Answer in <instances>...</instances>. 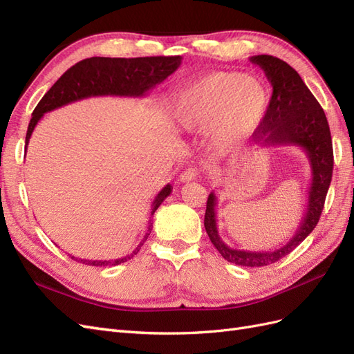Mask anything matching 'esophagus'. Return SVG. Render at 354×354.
<instances>
[{
  "mask_svg": "<svg viewBox=\"0 0 354 354\" xmlns=\"http://www.w3.org/2000/svg\"><path fill=\"white\" fill-rule=\"evenodd\" d=\"M198 169L196 168H187L185 169L183 173L180 174L178 177V181H181V183H186V181H190V180H195L198 177Z\"/></svg>",
  "mask_w": 354,
  "mask_h": 354,
  "instance_id": "34e87169",
  "label": "esophagus"
}]
</instances>
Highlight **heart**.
Segmentation results:
<instances>
[{
    "instance_id": "1",
    "label": "heart",
    "mask_w": 354,
    "mask_h": 354,
    "mask_svg": "<svg viewBox=\"0 0 354 354\" xmlns=\"http://www.w3.org/2000/svg\"><path fill=\"white\" fill-rule=\"evenodd\" d=\"M269 103L270 94L260 80L238 72H212L178 93L174 120L187 133L211 128L212 146L232 152L252 137Z\"/></svg>"
}]
</instances>
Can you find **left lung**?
<instances>
[{"label": "left lung", "instance_id": "left-lung-1", "mask_svg": "<svg viewBox=\"0 0 354 354\" xmlns=\"http://www.w3.org/2000/svg\"><path fill=\"white\" fill-rule=\"evenodd\" d=\"M270 81L273 93L264 120L252 134L254 140L266 146L295 145L303 147L312 165V185L308 189L307 212L295 236L282 248L270 252H248L232 250L217 232L216 195L209 194L203 226L209 241L224 260L245 267H263L283 259L313 232L322 214L334 169V151L326 115L298 72L286 62L260 55L251 57Z\"/></svg>", "mask_w": 354, "mask_h": 354}]
</instances>
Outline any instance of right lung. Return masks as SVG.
Here are the masks:
<instances>
[{"instance_id": "obj_1", "label": "right lung", "mask_w": 354, "mask_h": 354, "mask_svg": "<svg viewBox=\"0 0 354 354\" xmlns=\"http://www.w3.org/2000/svg\"><path fill=\"white\" fill-rule=\"evenodd\" d=\"M180 56H152V57H90L78 62L69 68L55 85L39 100L32 112L30 122L26 133V146L35 125L46 112L57 109L63 104L77 102L91 95H128V97H142L156 84L162 82L180 66ZM171 194V186L167 185L159 192L152 203L151 216L159 208L160 203ZM152 230V223L149 224L140 245L127 257L116 260H82L75 259L78 263L87 266H116L125 263L140 251L142 245Z\"/></svg>"}]
</instances>
